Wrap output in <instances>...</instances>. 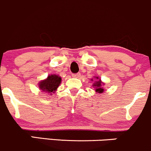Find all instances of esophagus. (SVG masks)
<instances>
[{
	"mask_svg": "<svg viewBox=\"0 0 151 151\" xmlns=\"http://www.w3.org/2000/svg\"><path fill=\"white\" fill-rule=\"evenodd\" d=\"M80 76H81V73H76V74H73V77H74V78H78V77H80Z\"/></svg>",
	"mask_w": 151,
	"mask_h": 151,
	"instance_id": "34e87169",
	"label": "esophagus"
}]
</instances>
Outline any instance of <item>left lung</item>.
Returning a JSON list of instances; mask_svg holds the SVG:
<instances>
[{
    "mask_svg": "<svg viewBox=\"0 0 151 151\" xmlns=\"http://www.w3.org/2000/svg\"><path fill=\"white\" fill-rule=\"evenodd\" d=\"M95 80H94V83L93 84V86L95 88V91H96V93H103L105 92L104 89H103V86H104L105 83L103 82H102V81L100 79V78L98 76H95L94 77ZM91 81H93V79H91Z\"/></svg>",
    "mask_w": 151,
    "mask_h": 151,
    "instance_id": "8db88e82",
    "label": "left lung"
}]
</instances>
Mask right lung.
<instances>
[{"instance_id": "right-lung-1", "label": "right lung", "mask_w": 151, "mask_h": 151, "mask_svg": "<svg viewBox=\"0 0 151 151\" xmlns=\"http://www.w3.org/2000/svg\"><path fill=\"white\" fill-rule=\"evenodd\" d=\"M61 77L58 75L56 74L49 75L46 78L40 81L38 83L39 89L41 90L42 92L52 95L55 93L57 88L61 83Z\"/></svg>"}]
</instances>
